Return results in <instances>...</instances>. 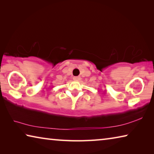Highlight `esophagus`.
I'll return each instance as SVG.
<instances>
[{
	"label": "esophagus",
	"instance_id": "obj_1",
	"mask_svg": "<svg viewBox=\"0 0 154 154\" xmlns=\"http://www.w3.org/2000/svg\"><path fill=\"white\" fill-rule=\"evenodd\" d=\"M80 79H81V77L79 76H76L73 77V80L76 81V82H79V81H80Z\"/></svg>",
	"mask_w": 154,
	"mask_h": 154
}]
</instances>
